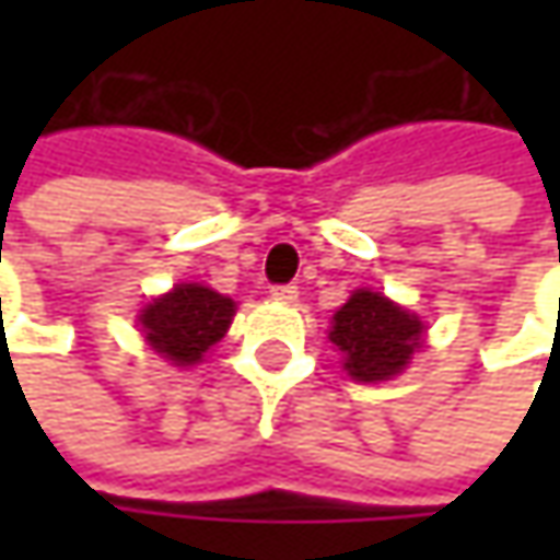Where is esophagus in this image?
Listing matches in <instances>:
<instances>
[{"label": "esophagus", "instance_id": "34e87169", "mask_svg": "<svg viewBox=\"0 0 560 560\" xmlns=\"http://www.w3.org/2000/svg\"><path fill=\"white\" fill-rule=\"evenodd\" d=\"M270 299L292 305L299 299V287H292V283H287V287H270Z\"/></svg>", "mask_w": 560, "mask_h": 560}]
</instances>
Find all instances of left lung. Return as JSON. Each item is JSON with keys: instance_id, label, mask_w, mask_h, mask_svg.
<instances>
[{"instance_id": "left-lung-1", "label": "left lung", "mask_w": 560, "mask_h": 560, "mask_svg": "<svg viewBox=\"0 0 560 560\" xmlns=\"http://www.w3.org/2000/svg\"><path fill=\"white\" fill-rule=\"evenodd\" d=\"M423 320L383 292L355 290L334 314L327 339L342 355L346 374L358 383L393 380L423 346Z\"/></svg>"}]
</instances>
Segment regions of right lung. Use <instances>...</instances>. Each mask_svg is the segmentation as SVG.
<instances>
[{"label":"right lung","instance_id":"right-lung-1","mask_svg":"<svg viewBox=\"0 0 560 560\" xmlns=\"http://www.w3.org/2000/svg\"><path fill=\"white\" fill-rule=\"evenodd\" d=\"M233 314V299L208 290L202 283H177L142 308L140 327L152 352L177 368H189L199 364L205 352L224 339Z\"/></svg>","mask_w":560,"mask_h":560}]
</instances>
